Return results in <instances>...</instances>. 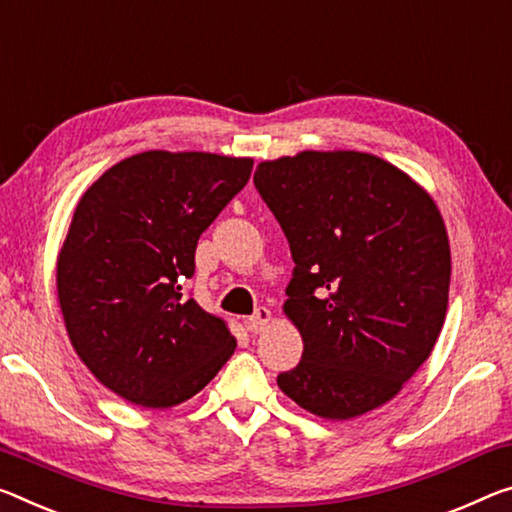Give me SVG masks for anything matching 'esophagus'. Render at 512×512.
<instances>
[{
	"mask_svg": "<svg viewBox=\"0 0 512 512\" xmlns=\"http://www.w3.org/2000/svg\"><path fill=\"white\" fill-rule=\"evenodd\" d=\"M271 323V310L269 307H257L255 314L248 319V328L253 332H264Z\"/></svg>",
	"mask_w": 512,
	"mask_h": 512,
	"instance_id": "1",
	"label": "esophagus"
}]
</instances>
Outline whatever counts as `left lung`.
I'll return each instance as SVG.
<instances>
[{
	"label": "left lung",
	"instance_id": "1",
	"mask_svg": "<svg viewBox=\"0 0 512 512\" xmlns=\"http://www.w3.org/2000/svg\"><path fill=\"white\" fill-rule=\"evenodd\" d=\"M255 186L296 264L285 314L303 360L280 373V389L335 421L392 401L431 355L449 305L451 248L435 200L355 150L262 161Z\"/></svg>",
	"mask_w": 512,
	"mask_h": 512
}]
</instances>
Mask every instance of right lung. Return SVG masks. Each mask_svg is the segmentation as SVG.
Wrapping results in <instances>:
<instances>
[{
  "label": "right lung",
  "instance_id": "right-lung-1",
  "mask_svg": "<svg viewBox=\"0 0 512 512\" xmlns=\"http://www.w3.org/2000/svg\"><path fill=\"white\" fill-rule=\"evenodd\" d=\"M253 159L148 150L88 186L56 259L70 344L125 401L173 408L237 348L225 321L182 296L200 234L250 180Z\"/></svg>",
  "mask_w": 512,
  "mask_h": 512
}]
</instances>
